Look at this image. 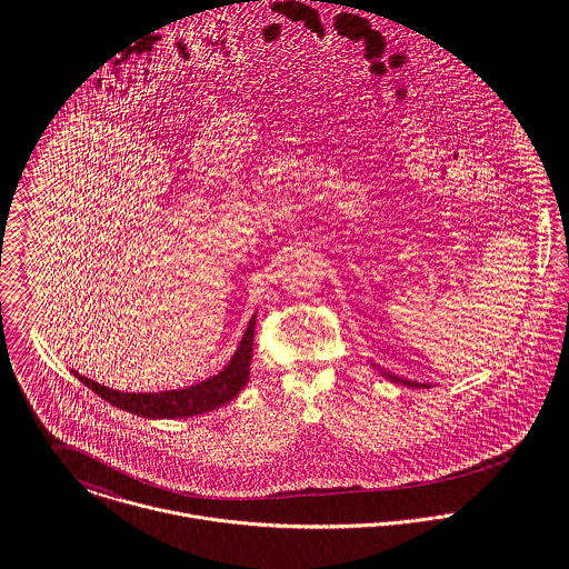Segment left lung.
<instances>
[{"label": "left lung", "instance_id": "1", "mask_svg": "<svg viewBox=\"0 0 569 569\" xmlns=\"http://www.w3.org/2000/svg\"><path fill=\"white\" fill-rule=\"evenodd\" d=\"M370 363H372V361H370ZM372 368H377L379 375L386 377V379L392 381V383H401V386H407V388H431L429 383H418V381H411V379H401V377H397V375H392V372H388V370H381L377 363H372Z\"/></svg>", "mask_w": 569, "mask_h": 569}]
</instances>
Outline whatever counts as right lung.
Here are the masks:
<instances>
[{
	"mask_svg": "<svg viewBox=\"0 0 569 569\" xmlns=\"http://www.w3.org/2000/svg\"><path fill=\"white\" fill-rule=\"evenodd\" d=\"M253 326H256V313L251 316L249 325L244 328L243 339L237 352L219 375L181 390L122 392V390L107 388L98 381H91L79 375L77 370H72V375L79 377L81 383H84L91 392H96L100 399H104L107 403L127 409L129 413H136L142 418L158 420V418H188V416L206 413L237 399L247 386L251 355H253Z\"/></svg>",
	"mask_w": 569,
	"mask_h": 569,
	"instance_id": "1",
	"label": "right lung"
}]
</instances>
